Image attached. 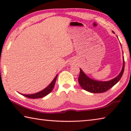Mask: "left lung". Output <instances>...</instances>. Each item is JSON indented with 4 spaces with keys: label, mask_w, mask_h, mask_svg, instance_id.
<instances>
[{
    "label": "left lung",
    "mask_w": 131,
    "mask_h": 131,
    "mask_svg": "<svg viewBox=\"0 0 131 131\" xmlns=\"http://www.w3.org/2000/svg\"><path fill=\"white\" fill-rule=\"evenodd\" d=\"M113 32L114 33L113 31ZM124 58L123 56V65L121 72L118 76L109 81H97L90 78L81 69L79 77V83L84 90L91 93H102L107 91L116 84L121 79L124 70Z\"/></svg>",
    "instance_id": "1"
}]
</instances>
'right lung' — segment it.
Here are the masks:
<instances>
[{"label":"right lung","mask_w":131,"mask_h":131,"mask_svg":"<svg viewBox=\"0 0 131 131\" xmlns=\"http://www.w3.org/2000/svg\"><path fill=\"white\" fill-rule=\"evenodd\" d=\"M58 74L56 75V76L55 77L54 80L52 81L51 83L49 85H48L47 87L44 88L41 91H39L37 93H35V94H23L19 93L21 95H23V96L29 97V98L31 99H37V98H41V97H44L46 95L49 94L52 91V90L54 88V87L55 85V81H56V80L57 78Z\"/></svg>","instance_id":"add662e5"}]
</instances>
